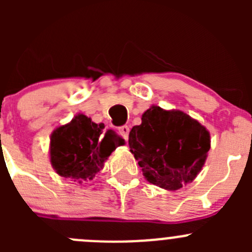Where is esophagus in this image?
<instances>
[{
	"instance_id": "obj_1",
	"label": "esophagus",
	"mask_w": 252,
	"mask_h": 252,
	"mask_svg": "<svg viewBox=\"0 0 252 252\" xmlns=\"http://www.w3.org/2000/svg\"><path fill=\"white\" fill-rule=\"evenodd\" d=\"M118 131H119V134L122 135V138H123L124 140H126L129 136V131H130V129H129L128 126H119Z\"/></svg>"
}]
</instances>
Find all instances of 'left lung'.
<instances>
[{"label": "left lung", "instance_id": "8db88e82", "mask_svg": "<svg viewBox=\"0 0 252 252\" xmlns=\"http://www.w3.org/2000/svg\"><path fill=\"white\" fill-rule=\"evenodd\" d=\"M129 147L142 174L155 185L178 190L192 182L210 150L204 126L182 111L152 106L129 133Z\"/></svg>", "mask_w": 252, "mask_h": 252}]
</instances>
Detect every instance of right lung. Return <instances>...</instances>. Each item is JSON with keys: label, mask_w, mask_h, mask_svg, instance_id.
Wrapping results in <instances>:
<instances>
[{"label": "right lung", "mask_w": 252, "mask_h": 252, "mask_svg": "<svg viewBox=\"0 0 252 252\" xmlns=\"http://www.w3.org/2000/svg\"><path fill=\"white\" fill-rule=\"evenodd\" d=\"M84 114L62 126L51 136V163L58 174L74 182L91 180L103 168L107 157L124 140L113 130H103Z\"/></svg>", "instance_id": "obj_1"}]
</instances>
